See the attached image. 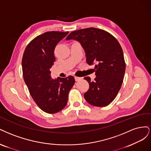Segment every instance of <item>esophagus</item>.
I'll list each match as a JSON object with an SVG mask.
<instances>
[{
  "label": "esophagus",
  "instance_id": "1",
  "mask_svg": "<svg viewBox=\"0 0 151 151\" xmlns=\"http://www.w3.org/2000/svg\"><path fill=\"white\" fill-rule=\"evenodd\" d=\"M75 81H79V80H81V77L75 76Z\"/></svg>",
  "mask_w": 151,
  "mask_h": 151
}]
</instances>
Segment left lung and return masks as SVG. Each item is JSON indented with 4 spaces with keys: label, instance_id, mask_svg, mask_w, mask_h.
Segmentation results:
<instances>
[{
    "label": "left lung",
    "instance_id": "obj_1",
    "mask_svg": "<svg viewBox=\"0 0 151 151\" xmlns=\"http://www.w3.org/2000/svg\"><path fill=\"white\" fill-rule=\"evenodd\" d=\"M66 40L78 41L83 48L89 65L96 63V78L91 81L89 76L84 79L90 88L84 94L86 101L95 106H105L112 101L122 84L125 71L124 53L119 42L104 30L89 27L73 31Z\"/></svg>",
    "mask_w": 151,
    "mask_h": 151
}]
</instances>
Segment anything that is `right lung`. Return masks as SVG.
<instances>
[{
	"instance_id": "right-lung-1",
	"label": "right lung",
	"mask_w": 151,
	"mask_h": 151,
	"mask_svg": "<svg viewBox=\"0 0 151 151\" xmlns=\"http://www.w3.org/2000/svg\"><path fill=\"white\" fill-rule=\"evenodd\" d=\"M69 32L49 31L37 36L27 46L22 60L24 81L34 101L42 110L55 114L65 107L73 76L52 79L50 68L56 59L57 44Z\"/></svg>"
}]
</instances>
